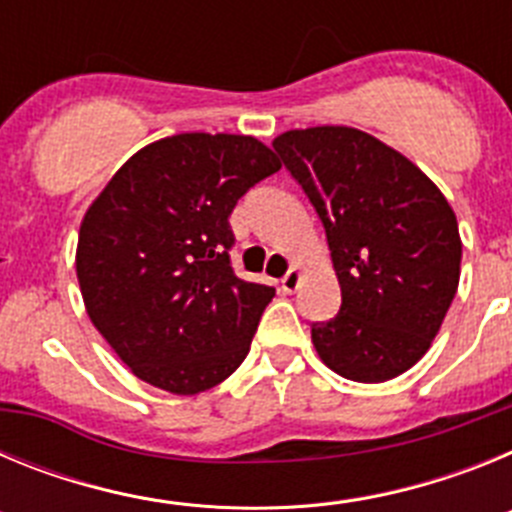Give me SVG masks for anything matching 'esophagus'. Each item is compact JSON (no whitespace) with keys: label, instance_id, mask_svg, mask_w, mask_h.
<instances>
[{"label":"esophagus","instance_id":"esophagus-1","mask_svg":"<svg viewBox=\"0 0 512 512\" xmlns=\"http://www.w3.org/2000/svg\"><path fill=\"white\" fill-rule=\"evenodd\" d=\"M300 282H302V271H300V266H292V269L287 271V274H284L282 277V282H279V287H282V292H295L297 287H300Z\"/></svg>","mask_w":512,"mask_h":512}]
</instances>
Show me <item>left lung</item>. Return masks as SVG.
I'll use <instances>...</instances> for the list:
<instances>
[{"mask_svg":"<svg viewBox=\"0 0 512 512\" xmlns=\"http://www.w3.org/2000/svg\"><path fill=\"white\" fill-rule=\"evenodd\" d=\"M323 220L341 310L312 323L328 369L387 382L418 364L459 287L461 238L441 189L400 151L346 125L274 138Z\"/></svg>","mask_w":512,"mask_h":512,"instance_id":"1","label":"left lung"}]
</instances>
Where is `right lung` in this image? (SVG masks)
<instances>
[{
	"instance_id": "right-lung-1",
	"label": "right lung",
	"mask_w": 512,
	"mask_h": 512,
	"mask_svg": "<svg viewBox=\"0 0 512 512\" xmlns=\"http://www.w3.org/2000/svg\"><path fill=\"white\" fill-rule=\"evenodd\" d=\"M282 169L253 135L179 133L115 171L81 220L76 277L89 320L130 372L171 395L225 382L274 287L235 277V202Z\"/></svg>"
}]
</instances>
